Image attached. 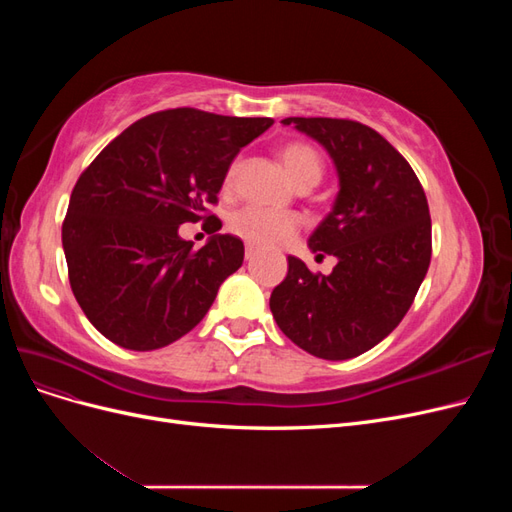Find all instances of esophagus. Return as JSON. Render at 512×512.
I'll return each instance as SVG.
<instances>
[{
	"mask_svg": "<svg viewBox=\"0 0 512 512\" xmlns=\"http://www.w3.org/2000/svg\"><path fill=\"white\" fill-rule=\"evenodd\" d=\"M256 256V247L254 245H245V258L252 260Z\"/></svg>",
	"mask_w": 512,
	"mask_h": 512,
	"instance_id": "1",
	"label": "esophagus"
}]
</instances>
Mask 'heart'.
<instances>
[{"instance_id":"b5f03b06","label":"heart","mask_w":512,"mask_h":512,"mask_svg":"<svg viewBox=\"0 0 512 512\" xmlns=\"http://www.w3.org/2000/svg\"><path fill=\"white\" fill-rule=\"evenodd\" d=\"M277 160L286 170L288 179L294 183V188H314L322 177V158L320 153L307 143L292 141L277 149ZM239 164L235 162L226 173V185L230 188L237 177ZM230 230L241 237L245 243H250L260 250H273V247L286 245L299 230V218L294 215L267 213L258 209H243L232 215Z\"/></svg>"}]
</instances>
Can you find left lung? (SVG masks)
Instances as JSON below:
<instances>
[{
    "instance_id": "left-lung-1",
    "label": "left lung",
    "mask_w": 512,
    "mask_h": 512,
    "mask_svg": "<svg viewBox=\"0 0 512 512\" xmlns=\"http://www.w3.org/2000/svg\"><path fill=\"white\" fill-rule=\"evenodd\" d=\"M333 160L339 192L307 245L337 265L316 275L288 256L271 292L277 327L305 352L346 361L380 344L410 309L431 260V220L406 158L359 121L286 117Z\"/></svg>"
}]
</instances>
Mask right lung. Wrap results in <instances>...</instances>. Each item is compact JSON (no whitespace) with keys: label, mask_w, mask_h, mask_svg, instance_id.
I'll return each mask as SVG.
<instances>
[{"label":"right lung","mask_w":512,"mask_h":512,"mask_svg":"<svg viewBox=\"0 0 512 512\" xmlns=\"http://www.w3.org/2000/svg\"><path fill=\"white\" fill-rule=\"evenodd\" d=\"M271 126V117L173 108L132 123L89 164L72 190L61 243L74 297L106 339L156 350L205 318L243 265V241L211 235L192 250L179 226L207 218L241 147ZM207 224L222 228L213 215Z\"/></svg>","instance_id":"1"}]
</instances>
